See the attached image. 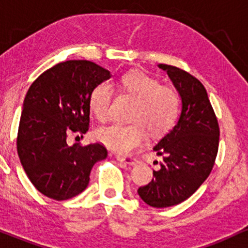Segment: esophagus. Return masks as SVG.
Returning <instances> with one entry per match:
<instances>
[{"instance_id":"obj_1","label":"esophagus","mask_w":248,"mask_h":248,"mask_svg":"<svg viewBox=\"0 0 248 248\" xmlns=\"http://www.w3.org/2000/svg\"><path fill=\"white\" fill-rule=\"evenodd\" d=\"M116 159L118 161H122V163L127 164V165H137V164H139V160L136 159V158H132V157H123V155H116Z\"/></svg>"}]
</instances>
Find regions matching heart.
<instances>
[{
  "label": "heart",
  "mask_w": 248,
  "mask_h": 248,
  "mask_svg": "<svg viewBox=\"0 0 248 248\" xmlns=\"http://www.w3.org/2000/svg\"><path fill=\"white\" fill-rule=\"evenodd\" d=\"M121 88L137 98L132 115L136 123L124 125L113 123L99 127L96 138L108 149L118 154H131L146 141L147 130L155 136L169 131L177 121L180 110V98L176 89L160 85L145 72L133 70L122 76ZM113 89L103 82L93 89L89 96V108L97 121L104 122L109 117Z\"/></svg>",
  "instance_id": "b5f03b06"
}]
</instances>
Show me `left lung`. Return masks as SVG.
<instances>
[{
	"mask_svg": "<svg viewBox=\"0 0 248 248\" xmlns=\"http://www.w3.org/2000/svg\"><path fill=\"white\" fill-rule=\"evenodd\" d=\"M166 71L182 101L173 129L154 147L163 157L151 182L138 188L143 202L152 207H170L191 197L210 176L219 145V125L206 89L182 69L158 64Z\"/></svg>",
	"mask_w": 248,
	"mask_h": 248,
	"instance_id": "obj_1",
	"label": "left lung"
}]
</instances>
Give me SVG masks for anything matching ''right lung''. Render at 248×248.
<instances>
[{"mask_svg": "<svg viewBox=\"0 0 248 248\" xmlns=\"http://www.w3.org/2000/svg\"><path fill=\"white\" fill-rule=\"evenodd\" d=\"M109 70L90 61H66L30 85L19 119L17 154L32 185L44 196L66 200L89 185L91 169L107 158L98 143L69 145V133L84 135L90 123L89 96Z\"/></svg>", "mask_w": 248, "mask_h": 248, "instance_id": "add662e5", "label": "right lung"}]
</instances>
